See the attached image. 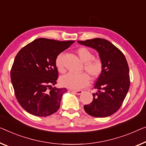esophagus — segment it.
I'll return each instance as SVG.
<instances>
[{"mask_svg": "<svg viewBox=\"0 0 146 146\" xmlns=\"http://www.w3.org/2000/svg\"><path fill=\"white\" fill-rule=\"evenodd\" d=\"M71 91H72L73 92L75 93V94H78V95H80V94H81L82 93V90H71Z\"/></svg>", "mask_w": 146, "mask_h": 146, "instance_id": "1", "label": "esophagus"}]
</instances>
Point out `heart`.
Returning <instances> with one entry per match:
<instances>
[{
	"instance_id": "1",
	"label": "heart",
	"mask_w": 146,
	"mask_h": 146,
	"mask_svg": "<svg viewBox=\"0 0 146 146\" xmlns=\"http://www.w3.org/2000/svg\"><path fill=\"white\" fill-rule=\"evenodd\" d=\"M77 54L80 59L84 63V69L92 79H95L101 75L103 71V62L98 58H94V54L90 50L84 47L79 48L77 50ZM55 64L58 70L64 73V54H58L55 60ZM90 82L88 76L84 73H69L63 76L60 79L62 85L72 89H79L87 86Z\"/></svg>"
}]
</instances>
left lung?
<instances>
[{"instance_id":"8db88e82","label":"left lung","mask_w":146,"mask_h":146,"mask_svg":"<svg viewBox=\"0 0 146 146\" xmlns=\"http://www.w3.org/2000/svg\"><path fill=\"white\" fill-rule=\"evenodd\" d=\"M77 42L96 50L104 66L94 84L98 92L93 93L92 102L84 105V110L92 117L110 116L120 108L130 87L129 68L125 56L106 39L96 38Z\"/></svg>"}]
</instances>
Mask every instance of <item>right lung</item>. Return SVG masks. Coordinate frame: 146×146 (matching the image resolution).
Segmentation results:
<instances>
[{"label":"right lung","instance_id":"1","mask_svg":"<svg viewBox=\"0 0 146 146\" xmlns=\"http://www.w3.org/2000/svg\"><path fill=\"white\" fill-rule=\"evenodd\" d=\"M74 42L40 38L17 54L10 71L11 81L17 102L29 113L46 117L59 110L67 89L52 87L58 77L55 60Z\"/></svg>","mask_w":146,"mask_h":146}]
</instances>
